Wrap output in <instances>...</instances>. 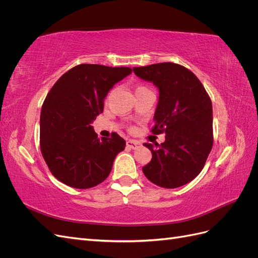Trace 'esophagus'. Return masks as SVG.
<instances>
[{"label": "esophagus", "mask_w": 258, "mask_h": 258, "mask_svg": "<svg viewBox=\"0 0 258 258\" xmlns=\"http://www.w3.org/2000/svg\"><path fill=\"white\" fill-rule=\"evenodd\" d=\"M127 146L129 148H132V150H137V148L141 146V143L139 141H135V140H129V141H127Z\"/></svg>", "instance_id": "obj_1"}]
</instances>
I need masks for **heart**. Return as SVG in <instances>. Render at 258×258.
Listing matches in <instances>:
<instances>
[{
  "label": "heart",
  "instance_id": "b5f03b06",
  "mask_svg": "<svg viewBox=\"0 0 258 258\" xmlns=\"http://www.w3.org/2000/svg\"><path fill=\"white\" fill-rule=\"evenodd\" d=\"M140 88H145V87H144V86H140V87H138L137 89H140Z\"/></svg>",
  "mask_w": 258,
  "mask_h": 258
}]
</instances>
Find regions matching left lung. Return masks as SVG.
Here are the masks:
<instances>
[{
    "mask_svg": "<svg viewBox=\"0 0 258 258\" xmlns=\"http://www.w3.org/2000/svg\"><path fill=\"white\" fill-rule=\"evenodd\" d=\"M134 72L158 87L151 131L166 134L161 144L144 143L152 160L142 168L143 173L165 188L189 183L204 169L213 146V110L208 92L190 70L173 62L134 68Z\"/></svg>",
    "mask_w": 258,
    "mask_h": 258,
    "instance_id": "obj_1",
    "label": "left lung"
}]
</instances>
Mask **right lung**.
Wrapping results in <instances>:
<instances>
[{"label": "right lung", "mask_w": 258, "mask_h": 258, "mask_svg": "<svg viewBox=\"0 0 258 258\" xmlns=\"http://www.w3.org/2000/svg\"><path fill=\"white\" fill-rule=\"evenodd\" d=\"M131 72L128 67L79 64L47 93L41 111L40 146L46 165L60 182L86 189L110 174L126 142L116 132L100 140L90 123L103 112L107 92Z\"/></svg>", "instance_id": "1"}]
</instances>
